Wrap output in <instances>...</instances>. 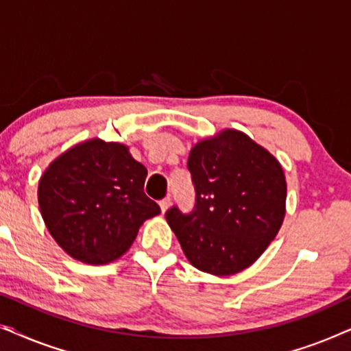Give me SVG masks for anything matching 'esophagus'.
<instances>
[{
  "label": "esophagus",
  "mask_w": 351,
  "mask_h": 351,
  "mask_svg": "<svg viewBox=\"0 0 351 351\" xmlns=\"http://www.w3.org/2000/svg\"><path fill=\"white\" fill-rule=\"evenodd\" d=\"M169 206H171V198H169V196H167V198H165V199H161V201H160V208H161V213H162V214L166 213V210H167V208H169Z\"/></svg>",
  "instance_id": "obj_1"
}]
</instances>
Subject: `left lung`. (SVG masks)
Returning a JSON list of instances; mask_svg holds the SVG:
<instances>
[{
  "label": "left lung",
  "mask_w": 351,
  "mask_h": 351,
  "mask_svg": "<svg viewBox=\"0 0 351 351\" xmlns=\"http://www.w3.org/2000/svg\"><path fill=\"white\" fill-rule=\"evenodd\" d=\"M195 206L166 210L191 265L227 276L256 262L276 237L286 206L280 162L246 134L227 129L189 156Z\"/></svg>",
  "instance_id": "obj_1"
}]
</instances>
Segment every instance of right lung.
<instances>
[{"label": "right lung", "instance_id": "1", "mask_svg": "<svg viewBox=\"0 0 351 351\" xmlns=\"http://www.w3.org/2000/svg\"><path fill=\"white\" fill-rule=\"evenodd\" d=\"M147 169L121 143H80L47 167L38 186L43 220L71 257L107 263L131 246L138 227L161 213L143 191Z\"/></svg>", "mask_w": 351, "mask_h": 351}]
</instances>
